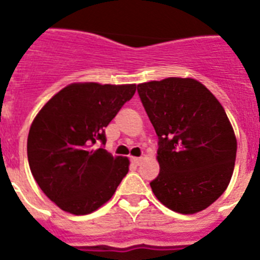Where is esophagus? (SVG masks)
<instances>
[{"label":"esophagus","instance_id":"obj_1","mask_svg":"<svg viewBox=\"0 0 260 260\" xmlns=\"http://www.w3.org/2000/svg\"><path fill=\"white\" fill-rule=\"evenodd\" d=\"M142 160H143V157H135V156H132V161L134 162L135 165H139V164H141Z\"/></svg>","mask_w":260,"mask_h":260}]
</instances>
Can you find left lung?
Masks as SVG:
<instances>
[{
	"label": "left lung",
	"instance_id": "1",
	"mask_svg": "<svg viewBox=\"0 0 260 260\" xmlns=\"http://www.w3.org/2000/svg\"><path fill=\"white\" fill-rule=\"evenodd\" d=\"M137 88L158 137L153 194L174 212L206 210L228 187L237 153L224 108L192 78L151 80Z\"/></svg>",
	"mask_w": 260,
	"mask_h": 260
}]
</instances>
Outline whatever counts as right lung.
<instances>
[{
    "mask_svg": "<svg viewBox=\"0 0 260 260\" xmlns=\"http://www.w3.org/2000/svg\"><path fill=\"white\" fill-rule=\"evenodd\" d=\"M135 84L78 82L48 100L27 139L31 173L62 211L87 215L107 203L128 172L127 157L112 156L104 127L134 96Z\"/></svg>",
    "mask_w": 260,
    "mask_h": 260,
    "instance_id": "obj_1",
    "label": "right lung"
}]
</instances>
